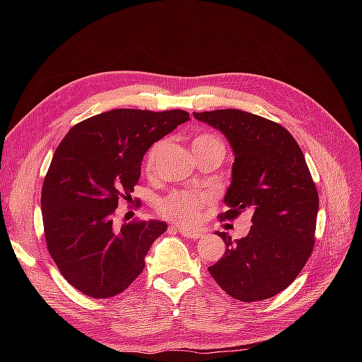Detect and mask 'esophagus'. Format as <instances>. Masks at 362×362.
<instances>
[{"label": "esophagus", "instance_id": "1", "mask_svg": "<svg viewBox=\"0 0 362 362\" xmlns=\"http://www.w3.org/2000/svg\"><path fill=\"white\" fill-rule=\"evenodd\" d=\"M170 229H175V231H178L181 235L189 237V238H199L202 235L199 231H193V229H187V228L180 226V225H172Z\"/></svg>", "mask_w": 362, "mask_h": 362}]
</instances>
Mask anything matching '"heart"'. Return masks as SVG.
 Listing matches in <instances>:
<instances>
[{
    "label": "heart",
    "instance_id": "b5f03b06",
    "mask_svg": "<svg viewBox=\"0 0 362 362\" xmlns=\"http://www.w3.org/2000/svg\"><path fill=\"white\" fill-rule=\"evenodd\" d=\"M163 141H156L148 151L145 157V172L154 175L157 172L158 156L163 149ZM192 149L194 154H201L205 151H221L225 152L223 141L213 133H199L192 139ZM206 196L192 192H173L161 199L158 205V213L185 226H192L199 222L202 208L206 205Z\"/></svg>",
    "mask_w": 362,
    "mask_h": 362
}]
</instances>
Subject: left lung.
Segmentation results:
<instances>
[{
  "label": "left lung",
  "instance_id": "1",
  "mask_svg": "<svg viewBox=\"0 0 362 362\" xmlns=\"http://www.w3.org/2000/svg\"><path fill=\"white\" fill-rule=\"evenodd\" d=\"M193 116L223 133L235 156L221 221L252 213L246 237L233 242L216 233L226 250L208 272L237 300L270 299L298 278L315 242L319 193L303 152L286 128L266 117L235 108Z\"/></svg>",
  "mask_w": 362,
  "mask_h": 362
}]
</instances>
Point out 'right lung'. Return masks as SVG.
<instances>
[{"label": "right lung", "instance_id": "1", "mask_svg": "<svg viewBox=\"0 0 362 362\" xmlns=\"http://www.w3.org/2000/svg\"><path fill=\"white\" fill-rule=\"evenodd\" d=\"M189 119L184 110L116 108L74 125L60 141L40 205L48 252L74 288L113 298L144 272L151 245L168 225L131 221L117 228L116 208L131 199L152 144Z\"/></svg>", "mask_w": 362, "mask_h": 362}]
</instances>
